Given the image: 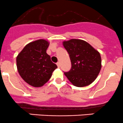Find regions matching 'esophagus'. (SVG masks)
<instances>
[{"mask_svg": "<svg viewBox=\"0 0 123 123\" xmlns=\"http://www.w3.org/2000/svg\"><path fill=\"white\" fill-rule=\"evenodd\" d=\"M57 65L58 68H60V62H57Z\"/></svg>", "mask_w": 123, "mask_h": 123, "instance_id": "34e87169", "label": "esophagus"}]
</instances>
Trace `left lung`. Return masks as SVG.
<instances>
[{"label": "left lung", "mask_w": 123, "mask_h": 123, "mask_svg": "<svg viewBox=\"0 0 123 123\" xmlns=\"http://www.w3.org/2000/svg\"><path fill=\"white\" fill-rule=\"evenodd\" d=\"M63 46L69 55L72 67L64 74L74 86L85 87L92 84L101 69L100 53L83 40L64 41Z\"/></svg>", "instance_id": "1"}]
</instances>
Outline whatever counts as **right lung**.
Listing matches in <instances>:
<instances>
[{
    "label": "right lung",
    "instance_id": "1",
    "mask_svg": "<svg viewBox=\"0 0 123 123\" xmlns=\"http://www.w3.org/2000/svg\"><path fill=\"white\" fill-rule=\"evenodd\" d=\"M49 43L45 40H37L25 45L17 57L19 74L33 87L43 86L57 68L46 52Z\"/></svg>",
    "mask_w": 123,
    "mask_h": 123
}]
</instances>
